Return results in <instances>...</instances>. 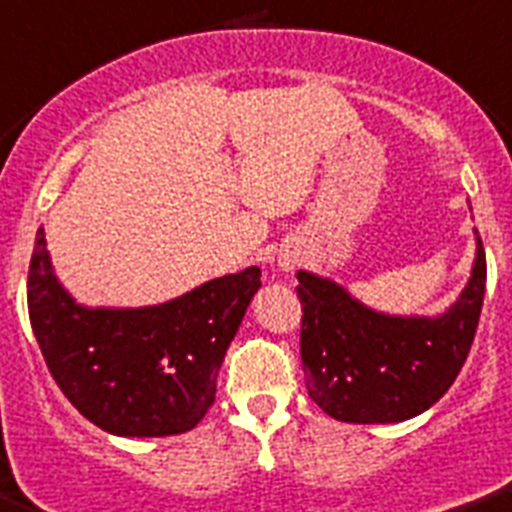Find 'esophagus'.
<instances>
[{
    "mask_svg": "<svg viewBox=\"0 0 512 512\" xmlns=\"http://www.w3.org/2000/svg\"><path fill=\"white\" fill-rule=\"evenodd\" d=\"M281 268L291 270V268H294V260H289V257H286V260H281Z\"/></svg>",
    "mask_w": 512,
    "mask_h": 512,
    "instance_id": "obj_1",
    "label": "esophagus"
}]
</instances>
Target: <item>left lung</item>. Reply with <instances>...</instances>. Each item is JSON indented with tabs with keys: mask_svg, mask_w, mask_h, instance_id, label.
<instances>
[{
	"mask_svg": "<svg viewBox=\"0 0 512 512\" xmlns=\"http://www.w3.org/2000/svg\"><path fill=\"white\" fill-rule=\"evenodd\" d=\"M471 276L440 315H390L346 286L296 270L309 398L338 422L398 424L435 406L455 382L482 315L487 257L474 229Z\"/></svg>",
	"mask_w": 512,
	"mask_h": 512,
	"instance_id": "left-lung-1",
	"label": "left lung"
}]
</instances>
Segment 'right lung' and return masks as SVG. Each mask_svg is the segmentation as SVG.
Instances as JSON below:
<instances>
[{
	"label": "right lung",
	"instance_id": "add662e5",
	"mask_svg": "<svg viewBox=\"0 0 512 512\" xmlns=\"http://www.w3.org/2000/svg\"><path fill=\"white\" fill-rule=\"evenodd\" d=\"M260 286L252 265L169 302L88 307L62 286L38 229L28 312L51 377L88 422L119 437H166L213 406L223 356Z\"/></svg>",
	"mask_w": 512,
	"mask_h": 512
}]
</instances>
